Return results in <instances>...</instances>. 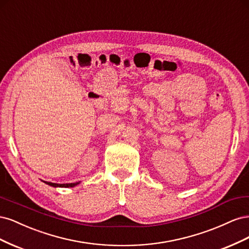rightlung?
I'll return each mask as SVG.
<instances>
[{"instance_id": "right-lung-1", "label": "right lung", "mask_w": 249, "mask_h": 249, "mask_svg": "<svg viewBox=\"0 0 249 249\" xmlns=\"http://www.w3.org/2000/svg\"><path fill=\"white\" fill-rule=\"evenodd\" d=\"M46 184H48L49 186H52V187H64V188H71V187H74L77 186L79 183H71V184H56V183H51V182H44Z\"/></svg>"}]
</instances>
